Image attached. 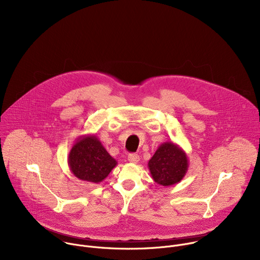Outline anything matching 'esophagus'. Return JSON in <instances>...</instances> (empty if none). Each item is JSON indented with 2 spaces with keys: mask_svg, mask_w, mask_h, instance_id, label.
I'll return each mask as SVG.
<instances>
[{
  "mask_svg": "<svg viewBox=\"0 0 260 260\" xmlns=\"http://www.w3.org/2000/svg\"><path fill=\"white\" fill-rule=\"evenodd\" d=\"M127 160L132 164H138L140 160V156L138 154H129L127 157Z\"/></svg>",
  "mask_w": 260,
  "mask_h": 260,
  "instance_id": "obj_1",
  "label": "esophagus"
}]
</instances>
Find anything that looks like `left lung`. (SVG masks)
<instances>
[{"mask_svg":"<svg viewBox=\"0 0 260 260\" xmlns=\"http://www.w3.org/2000/svg\"><path fill=\"white\" fill-rule=\"evenodd\" d=\"M188 167L186 152L173 142L162 143L148 161L152 179L161 186H171L179 183L186 175Z\"/></svg>","mask_w":260,"mask_h":260,"instance_id":"obj_1","label":"left lung"}]
</instances>
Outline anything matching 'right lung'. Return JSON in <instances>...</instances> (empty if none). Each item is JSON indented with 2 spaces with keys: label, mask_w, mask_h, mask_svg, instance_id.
<instances>
[{
  "label": "right lung",
  "mask_w": 260,
  "mask_h": 260,
  "mask_svg": "<svg viewBox=\"0 0 260 260\" xmlns=\"http://www.w3.org/2000/svg\"><path fill=\"white\" fill-rule=\"evenodd\" d=\"M68 165L78 179L98 184L117 166V161L108 153L95 135H84L74 143Z\"/></svg>",
  "instance_id": "right-lung-1"
}]
</instances>
